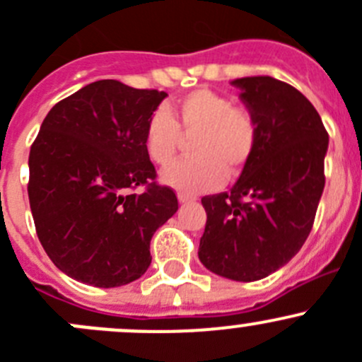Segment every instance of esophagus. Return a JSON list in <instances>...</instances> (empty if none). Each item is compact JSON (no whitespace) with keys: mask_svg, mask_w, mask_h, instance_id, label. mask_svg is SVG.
Listing matches in <instances>:
<instances>
[{"mask_svg":"<svg viewBox=\"0 0 362 362\" xmlns=\"http://www.w3.org/2000/svg\"><path fill=\"white\" fill-rule=\"evenodd\" d=\"M177 200H180L181 204L193 202V200H195V197H189V195H186V193H177Z\"/></svg>","mask_w":362,"mask_h":362,"instance_id":"esophagus-1","label":"esophagus"}]
</instances>
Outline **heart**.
Here are the masks:
<instances>
[{
  "instance_id": "b5f03b06",
  "label": "heart",
  "mask_w": 362,
  "mask_h": 362,
  "mask_svg": "<svg viewBox=\"0 0 362 362\" xmlns=\"http://www.w3.org/2000/svg\"><path fill=\"white\" fill-rule=\"evenodd\" d=\"M181 132L193 135L192 158L163 174V182L186 193H199L238 176L252 158L257 144V121L245 107L227 96L197 89L173 107L158 109L144 132L146 153L160 167L173 165L181 146Z\"/></svg>"
}]
</instances>
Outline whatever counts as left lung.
<instances>
[{
    "instance_id": "8db88e82",
    "label": "left lung",
    "mask_w": 362,
    "mask_h": 362,
    "mask_svg": "<svg viewBox=\"0 0 362 362\" xmlns=\"http://www.w3.org/2000/svg\"><path fill=\"white\" fill-rule=\"evenodd\" d=\"M230 84L259 134L230 192L202 199L199 259L218 276L257 281L285 266L313 227L329 135L310 100L287 82L257 75Z\"/></svg>"
}]
</instances>
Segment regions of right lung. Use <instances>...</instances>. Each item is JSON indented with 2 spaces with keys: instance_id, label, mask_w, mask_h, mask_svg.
I'll return each mask as SVG.
<instances>
[{
  "instance_id": "obj_1",
  "label": "right lung",
  "mask_w": 362,
  "mask_h": 362,
  "mask_svg": "<svg viewBox=\"0 0 362 362\" xmlns=\"http://www.w3.org/2000/svg\"><path fill=\"white\" fill-rule=\"evenodd\" d=\"M165 96L105 78L45 116L30 151L28 195L45 253L74 280L110 288L148 271L153 234L177 211L144 146ZM141 184L144 194L127 192Z\"/></svg>"
}]
</instances>
